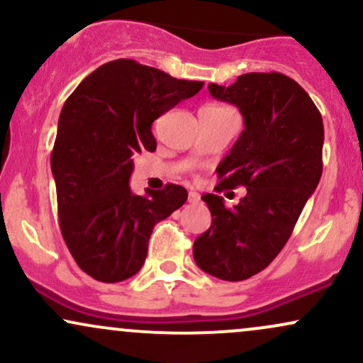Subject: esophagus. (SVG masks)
<instances>
[{
  "instance_id": "esophagus-1",
  "label": "esophagus",
  "mask_w": 363,
  "mask_h": 363,
  "mask_svg": "<svg viewBox=\"0 0 363 363\" xmlns=\"http://www.w3.org/2000/svg\"><path fill=\"white\" fill-rule=\"evenodd\" d=\"M187 199H189V203H198L199 201V193H196V191L191 189L189 194H187Z\"/></svg>"
}]
</instances>
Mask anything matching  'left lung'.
<instances>
[{
	"mask_svg": "<svg viewBox=\"0 0 363 363\" xmlns=\"http://www.w3.org/2000/svg\"><path fill=\"white\" fill-rule=\"evenodd\" d=\"M215 99L234 104L244 131L216 167L215 191L245 186L234 208L205 194L210 228L194 240V261L227 281L247 280L272 262L291 235L323 174L324 126L306 90L286 74L245 73L230 86L210 83Z\"/></svg>",
	"mask_w": 363,
	"mask_h": 363,
	"instance_id": "1",
	"label": "left lung"
}]
</instances>
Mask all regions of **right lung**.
Masks as SVG:
<instances>
[{"label": "right lung", "instance_id": "add662e5", "mask_svg": "<svg viewBox=\"0 0 363 363\" xmlns=\"http://www.w3.org/2000/svg\"><path fill=\"white\" fill-rule=\"evenodd\" d=\"M203 89L133 60L99 66L62 106L51 153L62 239L86 274L118 283L136 274L153 227L187 199L182 186L133 194L136 153L155 152L152 124Z\"/></svg>", "mask_w": 363, "mask_h": 363}]
</instances>
